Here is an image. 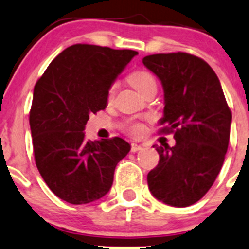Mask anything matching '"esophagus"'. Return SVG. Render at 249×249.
<instances>
[{
	"label": "esophagus",
	"mask_w": 249,
	"mask_h": 249,
	"mask_svg": "<svg viewBox=\"0 0 249 249\" xmlns=\"http://www.w3.org/2000/svg\"><path fill=\"white\" fill-rule=\"evenodd\" d=\"M142 148H143L142 145L137 144V143H132V144H131V152L136 153V152H139V150L142 149Z\"/></svg>",
	"instance_id": "esophagus-1"
}]
</instances>
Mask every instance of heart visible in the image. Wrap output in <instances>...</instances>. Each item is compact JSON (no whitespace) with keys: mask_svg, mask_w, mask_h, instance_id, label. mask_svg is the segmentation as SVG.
Instances as JSON below:
<instances>
[{"mask_svg":"<svg viewBox=\"0 0 249 249\" xmlns=\"http://www.w3.org/2000/svg\"><path fill=\"white\" fill-rule=\"evenodd\" d=\"M130 84L140 92L141 95H143L144 92H147L148 90L157 89V80L155 77L153 76L150 72L145 71V70H136V71L131 72L127 77ZM115 90H117V83H113L110 84L108 91H107V100L112 101L113 97H114ZM129 132L130 134L135 135V136H140L143 134V126L141 124H132L129 126Z\"/></svg>","mask_w":249,"mask_h":249,"instance_id":"1","label":"heart"}]
</instances>
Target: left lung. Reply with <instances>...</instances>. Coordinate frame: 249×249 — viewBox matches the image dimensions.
<instances>
[{"instance_id":"left-lung-1","label":"left lung","mask_w":249,"mask_h":249,"mask_svg":"<svg viewBox=\"0 0 249 249\" xmlns=\"http://www.w3.org/2000/svg\"><path fill=\"white\" fill-rule=\"evenodd\" d=\"M164 88L161 132H173L176 144L153 145L159 164L148 173L150 193L159 201L187 207L210 190L224 162L231 110L210 65L187 53L143 57Z\"/></svg>"}]
</instances>
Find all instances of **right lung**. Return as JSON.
I'll return each instance as SVG.
<instances>
[{"label":"right lung","instance_id":"right-lung-1","mask_svg":"<svg viewBox=\"0 0 249 249\" xmlns=\"http://www.w3.org/2000/svg\"><path fill=\"white\" fill-rule=\"evenodd\" d=\"M135 50L74 44L60 53L37 80L30 110L35 161L49 189L84 205L109 192L118 162L130 152L120 137L89 141V115L107 107V91Z\"/></svg>","mask_w":249,"mask_h":249}]
</instances>
